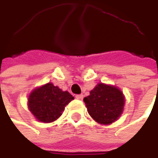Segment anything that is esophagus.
Segmentation results:
<instances>
[{
    "instance_id": "34e87169",
    "label": "esophagus",
    "mask_w": 158,
    "mask_h": 158,
    "mask_svg": "<svg viewBox=\"0 0 158 158\" xmlns=\"http://www.w3.org/2000/svg\"><path fill=\"white\" fill-rule=\"evenodd\" d=\"M75 97H76V99H78V100H83V99H84V95H83V94H78V95H76Z\"/></svg>"
}]
</instances>
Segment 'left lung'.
I'll list each match as a JSON object with an SVG mask.
<instances>
[{
  "instance_id": "1",
  "label": "left lung",
  "mask_w": 158,
  "mask_h": 158,
  "mask_svg": "<svg viewBox=\"0 0 158 158\" xmlns=\"http://www.w3.org/2000/svg\"><path fill=\"white\" fill-rule=\"evenodd\" d=\"M90 116L102 125L116 121L122 114L125 96L115 85L100 83L84 99Z\"/></svg>"
}]
</instances>
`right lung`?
<instances>
[{
    "label": "right lung",
    "instance_id": "right-lung-1",
    "mask_svg": "<svg viewBox=\"0 0 158 158\" xmlns=\"http://www.w3.org/2000/svg\"><path fill=\"white\" fill-rule=\"evenodd\" d=\"M73 99L67 91L48 83L32 90L28 98V108L39 121L50 123L62 115L64 107Z\"/></svg>",
    "mask_w": 158,
    "mask_h": 158
}]
</instances>
